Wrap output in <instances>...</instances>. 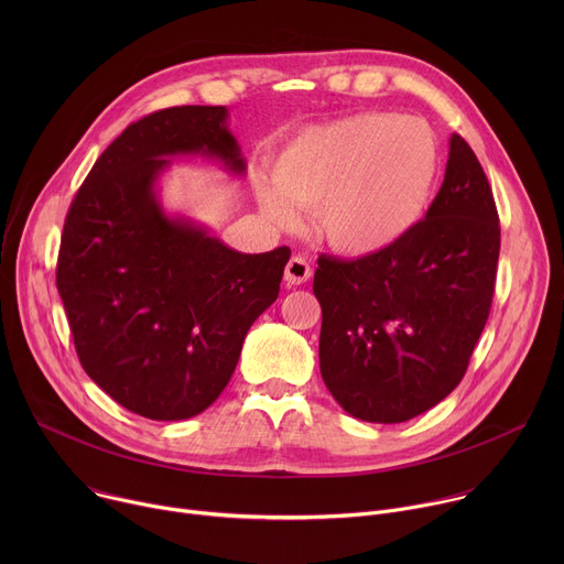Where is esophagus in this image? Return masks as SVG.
Instances as JSON below:
<instances>
[{"label": "esophagus", "mask_w": 564, "mask_h": 564, "mask_svg": "<svg viewBox=\"0 0 564 564\" xmlns=\"http://www.w3.org/2000/svg\"><path fill=\"white\" fill-rule=\"evenodd\" d=\"M312 276V265L305 257H292L285 265V281L292 285H301Z\"/></svg>", "instance_id": "1"}]
</instances>
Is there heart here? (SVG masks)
I'll return each mask as SVG.
<instances>
[{
  "label": "heart",
  "instance_id": "obj_1",
  "mask_svg": "<svg viewBox=\"0 0 564 564\" xmlns=\"http://www.w3.org/2000/svg\"><path fill=\"white\" fill-rule=\"evenodd\" d=\"M440 167L433 129L420 118L359 113L294 138L274 165L276 189L259 203L279 225L294 207L318 209L328 243L350 257L390 248L424 216Z\"/></svg>",
  "mask_w": 564,
  "mask_h": 564
}]
</instances>
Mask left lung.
<instances>
[{"label":"left lung","instance_id":"left-lung-1","mask_svg":"<svg viewBox=\"0 0 564 564\" xmlns=\"http://www.w3.org/2000/svg\"><path fill=\"white\" fill-rule=\"evenodd\" d=\"M498 257L491 185L453 133L426 218L381 252L318 257V366L339 406L364 422L399 424L451 394L487 326Z\"/></svg>","mask_w":564,"mask_h":564}]
</instances>
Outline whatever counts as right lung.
<instances>
[{
  "instance_id": "obj_1",
  "label": "right lung",
  "mask_w": 564,
  "mask_h": 564,
  "mask_svg": "<svg viewBox=\"0 0 564 564\" xmlns=\"http://www.w3.org/2000/svg\"><path fill=\"white\" fill-rule=\"evenodd\" d=\"M225 120V107H172L131 122L64 220L55 283L77 359L120 406L158 422L214 404L290 259V248L236 252L155 198L167 155L203 153L246 172Z\"/></svg>"
}]
</instances>
